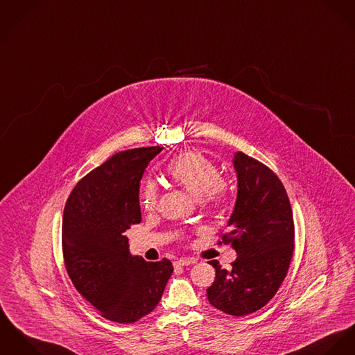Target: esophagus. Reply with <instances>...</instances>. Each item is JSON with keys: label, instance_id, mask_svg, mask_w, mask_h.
Here are the masks:
<instances>
[{"label": "esophagus", "instance_id": "esophagus-1", "mask_svg": "<svg viewBox=\"0 0 355 355\" xmlns=\"http://www.w3.org/2000/svg\"><path fill=\"white\" fill-rule=\"evenodd\" d=\"M196 260L193 258H184V259H179V260H176L173 264L176 266V267H184V266H189V264H193Z\"/></svg>", "mask_w": 355, "mask_h": 355}]
</instances>
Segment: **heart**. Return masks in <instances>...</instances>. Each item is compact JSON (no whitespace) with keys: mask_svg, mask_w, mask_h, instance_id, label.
<instances>
[{"mask_svg":"<svg viewBox=\"0 0 355 355\" xmlns=\"http://www.w3.org/2000/svg\"><path fill=\"white\" fill-rule=\"evenodd\" d=\"M168 178L198 196L209 209L223 207L229 199L230 190L221 178L218 166L198 150H186L176 155L166 168ZM139 202L144 210L153 211L159 202V189L153 180H146L141 189Z\"/></svg>","mask_w":355,"mask_h":355,"instance_id":"obj_1","label":"heart"}]
</instances>
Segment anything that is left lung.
<instances>
[{"label":"left lung","mask_w":355,"mask_h":355,"mask_svg":"<svg viewBox=\"0 0 355 355\" xmlns=\"http://www.w3.org/2000/svg\"><path fill=\"white\" fill-rule=\"evenodd\" d=\"M237 199L220 244H232L237 258L225 270L217 260L209 302L232 316L263 308L282 285L294 251L291 200L279 178L264 164L237 152Z\"/></svg>","instance_id":"left-lung-1"}]
</instances>
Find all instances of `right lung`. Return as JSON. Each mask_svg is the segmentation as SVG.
I'll return each instance as SVG.
<instances>
[{"label": "right lung", "instance_id": "1", "mask_svg": "<svg viewBox=\"0 0 355 355\" xmlns=\"http://www.w3.org/2000/svg\"><path fill=\"white\" fill-rule=\"evenodd\" d=\"M160 146L119 152L84 176L64 205V267L77 291L111 322H134L160 302L171 260L131 257L125 232L141 223L139 182Z\"/></svg>", "mask_w": 355, "mask_h": 355}]
</instances>
